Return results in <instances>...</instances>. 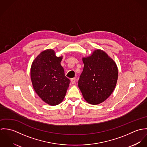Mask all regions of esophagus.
Returning <instances> with one entry per match:
<instances>
[{
    "label": "esophagus",
    "instance_id": "1",
    "mask_svg": "<svg viewBox=\"0 0 147 147\" xmlns=\"http://www.w3.org/2000/svg\"><path fill=\"white\" fill-rule=\"evenodd\" d=\"M71 83L72 84H75V82H76V79H75V78L71 79Z\"/></svg>",
    "mask_w": 147,
    "mask_h": 147
}]
</instances>
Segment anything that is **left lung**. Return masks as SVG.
Instances as JSON below:
<instances>
[{
	"label": "left lung",
	"instance_id": "left-lung-1",
	"mask_svg": "<svg viewBox=\"0 0 147 147\" xmlns=\"http://www.w3.org/2000/svg\"><path fill=\"white\" fill-rule=\"evenodd\" d=\"M83 71L78 86L84 100L92 105L100 104L111 94L116 86L118 67L104 51L97 49L82 58Z\"/></svg>",
	"mask_w": 147,
	"mask_h": 147
}]
</instances>
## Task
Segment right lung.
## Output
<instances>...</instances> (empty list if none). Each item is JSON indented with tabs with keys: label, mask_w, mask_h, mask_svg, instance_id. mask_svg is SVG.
Here are the masks:
<instances>
[{
	"label": "right lung",
	"mask_w": 147,
	"mask_h": 147,
	"mask_svg": "<svg viewBox=\"0 0 147 147\" xmlns=\"http://www.w3.org/2000/svg\"><path fill=\"white\" fill-rule=\"evenodd\" d=\"M62 59L63 56H56L54 50L47 49L35 58L30 68L34 91L43 101L51 106L62 102L70 83L61 64Z\"/></svg>",
	"instance_id": "right-lung-1"
}]
</instances>
